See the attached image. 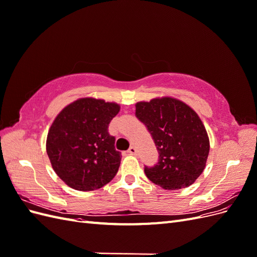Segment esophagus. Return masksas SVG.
Wrapping results in <instances>:
<instances>
[{
  "label": "esophagus",
  "instance_id": "1",
  "mask_svg": "<svg viewBox=\"0 0 257 257\" xmlns=\"http://www.w3.org/2000/svg\"><path fill=\"white\" fill-rule=\"evenodd\" d=\"M127 152L130 153V154H132V155H136L137 154V150H136V148L134 147V146H132L130 149L127 150Z\"/></svg>",
  "mask_w": 257,
  "mask_h": 257
}]
</instances>
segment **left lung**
<instances>
[{
	"instance_id": "obj_1",
	"label": "left lung",
	"mask_w": 257,
	"mask_h": 257,
	"mask_svg": "<svg viewBox=\"0 0 257 257\" xmlns=\"http://www.w3.org/2000/svg\"><path fill=\"white\" fill-rule=\"evenodd\" d=\"M136 118L145 124L159 152L158 163L145 174L165 190H180L195 182L206 166L209 138L191 107L172 97L136 104Z\"/></svg>"
}]
</instances>
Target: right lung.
<instances>
[{
	"mask_svg": "<svg viewBox=\"0 0 257 257\" xmlns=\"http://www.w3.org/2000/svg\"><path fill=\"white\" fill-rule=\"evenodd\" d=\"M120 106L103 99L80 98L62 110L48 132V158L56 174L77 191H94L118 173L121 152L108 125Z\"/></svg>",
	"mask_w": 257,
	"mask_h": 257,
	"instance_id": "1",
	"label": "right lung"
}]
</instances>
